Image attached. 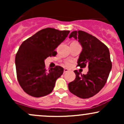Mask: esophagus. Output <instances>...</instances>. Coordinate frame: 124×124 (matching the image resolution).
I'll use <instances>...</instances> for the list:
<instances>
[{
    "instance_id": "obj_1",
    "label": "esophagus",
    "mask_w": 124,
    "mask_h": 124,
    "mask_svg": "<svg viewBox=\"0 0 124 124\" xmlns=\"http://www.w3.org/2000/svg\"><path fill=\"white\" fill-rule=\"evenodd\" d=\"M68 71H69V70H68V69H64V70H63V73H66V72H68Z\"/></svg>"
}]
</instances>
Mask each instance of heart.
Wrapping results in <instances>:
<instances>
[{
	"label": "heart",
	"instance_id": "b5f03b06",
	"mask_svg": "<svg viewBox=\"0 0 124 124\" xmlns=\"http://www.w3.org/2000/svg\"><path fill=\"white\" fill-rule=\"evenodd\" d=\"M71 63H72V61H67V62H66V63H65V65H66V66H70L71 65Z\"/></svg>",
	"mask_w": 124,
	"mask_h": 124
}]
</instances>
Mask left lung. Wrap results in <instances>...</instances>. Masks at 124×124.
I'll use <instances>...</instances> for the list:
<instances>
[{
    "instance_id": "left-lung-1",
    "label": "left lung",
    "mask_w": 124,
    "mask_h": 124,
    "mask_svg": "<svg viewBox=\"0 0 124 124\" xmlns=\"http://www.w3.org/2000/svg\"><path fill=\"white\" fill-rule=\"evenodd\" d=\"M79 41L82 51L78 60L81 68L88 66L86 75L75 70L76 78L68 84L70 93L82 99H88L98 93L106 83L112 68L107 46L96 37L83 31H72L69 38Z\"/></svg>"
}]
</instances>
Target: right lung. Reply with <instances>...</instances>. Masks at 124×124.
<instances>
[{
    "label": "right lung",
    "instance_id": "add662e5",
    "mask_svg": "<svg viewBox=\"0 0 124 124\" xmlns=\"http://www.w3.org/2000/svg\"><path fill=\"white\" fill-rule=\"evenodd\" d=\"M69 32L44 28L21 44L16 55V68L18 83L27 94L40 97L52 92L56 80L63 74V68L56 66L47 70L44 61L56 55L55 49Z\"/></svg>",
    "mask_w": 124,
    "mask_h": 124
}]
</instances>
